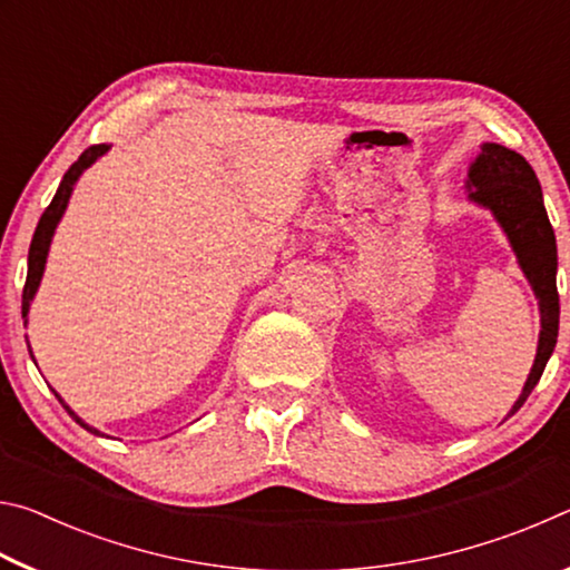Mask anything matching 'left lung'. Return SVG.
<instances>
[{"mask_svg": "<svg viewBox=\"0 0 570 570\" xmlns=\"http://www.w3.org/2000/svg\"><path fill=\"white\" fill-rule=\"evenodd\" d=\"M468 198L472 204L488 208L500 228L505 230L510 246L518 256V264L528 276L530 286H533L540 306L535 362L523 392H520L518 402L510 410V414H515L538 384L558 340L561 306H558L556 288V234L546 214L535 170L530 168V163L520 153L498 146V142H482L480 146V156L468 170Z\"/></svg>", "mask_w": 570, "mask_h": 570, "instance_id": "left-lung-1", "label": "left lung"}]
</instances>
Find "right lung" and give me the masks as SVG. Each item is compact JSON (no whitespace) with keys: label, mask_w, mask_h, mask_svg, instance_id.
Wrapping results in <instances>:
<instances>
[{"label":"right lung","mask_w":570,"mask_h":570,"mask_svg":"<svg viewBox=\"0 0 570 570\" xmlns=\"http://www.w3.org/2000/svg\"><path fill=\"white\" fill-rule=\"evenodd\" d=\"M105 153H108V146H105V142H100V146H90L88 150L82 153L80 158H77V160L72 163L70 170L65 173L60 188H57V193H55L52 204L45 208L40 224H37V228H35V236H32V244H30V258H27V282H24V292H22V316H24V320H27V312H30V302L35 298V294H37V286H40V282H42L45 264H47V250H50V240H52V236H55L57 224H60V218H62V214H65L67 200H70V196H72L75 183H77V178L82 176L85 170H88V168L92 166L95 160H98L100 156H105ZM24 324H27V322H24ZM30 354H32V350H30ZM55 397L60 400V404L67 410V414H70V417H72L77 424H80V428L92 432V435H100V430L90 428L88 422H82L70 407H67L60 394L55 392Z\"/></svg>","instance_id":"add662e5"}]
</instances>
